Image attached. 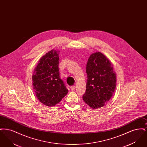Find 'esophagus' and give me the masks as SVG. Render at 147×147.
Masks as SVG:
<instances>
[{"instance_id": "34e87169", "label": "esophagus", "mask_w": 147, "mask_h": 147, "mask_svg": "<svg viewBox=\"0 0 147 147\" xmlns=\"http://www.w3.org/2000/svg\"><path fill=\"white\" fill-rule=\"evenodd\" d=\"M75 89H76V86H75V85H73V86H71L70 87V89H71V90H74Z\"/></svg>"}]
</instances>
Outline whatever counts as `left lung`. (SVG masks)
<instances>
[{"mask_svg":"<svg viewBox=\"0 0 147 147\" xmlns=\"http://www.w3.org/2000/svg\"><path fill=\"white\" fill-rule=\"evenodd\" d=\"M112 64L101 52L91 54L86 64L87 83L83 96L84 102L93 109L109 101L115 92L116 76Z\"/></svg>","mask_w":147,"mask_h":147,"instance_id":"1","label":"left lung"}]
</instances>
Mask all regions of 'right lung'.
I'll list each match as a JSON object with an SVG mask.
<instances>
[{
	"instance_id": "obj_1",
	"label": "right lung",
	"mask_w": 147,
	"mask_h": 147,
	"mask_svg": "<svg viewBox=\"0 0 147 147\" xmlns=\"http://www.w3.org/2000/svg\"><path fill=\"white\" fill-rule=\"evenodd\" d=\"M59 52L52 49L42 56L32 75V86L38 100L47 106L59 103L68 92L59 72Z\"/></svg>"
}]
</instances>
